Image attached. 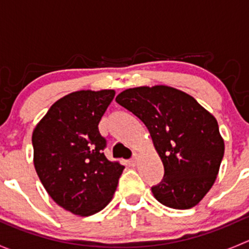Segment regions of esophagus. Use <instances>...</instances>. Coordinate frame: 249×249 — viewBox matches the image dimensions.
Masks as SVG:
<instances>
[{
  "label": "esophagus",
  "instance_id": "1",
  "mask_svg": "<svg viewBox=\"0 0 249 249\" xmlns=\"http://www.w3.org/2000/svg\"><path fill=\"white\" fill-rule=\"evenodd\" d=\"M137 161H139V154L135 153V154L132 155V159L130 160V165H131V166H135V165L137 164Z\"/></svg>",
  "mask_w": 249,
  "mask_h": 249
}]
</instances>
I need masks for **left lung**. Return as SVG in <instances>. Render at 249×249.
Segmentation results:
<instances>
[{
    "mask_svg": "<svg viewBox=\"0 0 249 249\" xmlns=\"http://www.w3.org/2000/svg\"><path fill=\"white\" fill-rule=\"evenodd\" d=\"M115 101L144 123L164 164V178L152 187L155 199L176 210L196 206L214 184L224 155L215 118L166 85L126 89Z\"/></svg>",
    "mask_w": 249,
    "mask_h": 249,
    "instance_id": "1",
    "label": "left lung"
}]
</instances>
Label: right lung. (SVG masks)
<instances>
[{"mask_svg":"<svg viewBox=\"0 0 249 249\" xmlns=\"http://www.w3.org/2000/svg\"><path fill=\"white\" fill-rule=\"evenodd\" d=\"M114 90H80L57 100L32 134L34 164L53 200L71 213L91 215L108 205L124 166L104 154L99 123Z\"/></svg>","mask_w":249,"mask_h":249,"instance_id":"1","label":"right lung"}]
</instances>
